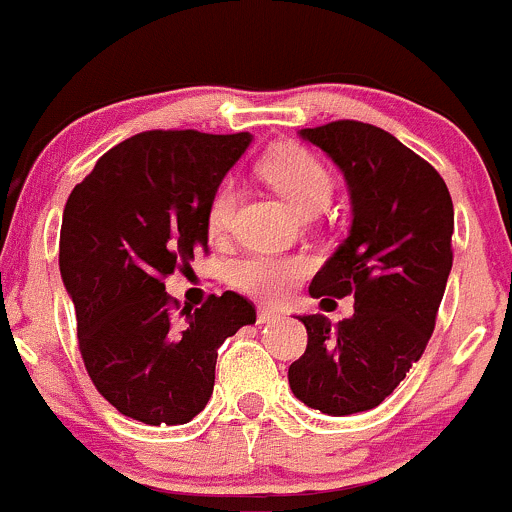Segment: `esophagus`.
I'll list each match as a JSON object with an SVG mask.
<instances>
[{
  "label": "esophagus",
  "instance_id": "obj_1",
  "mask_svg": "<svg viewBox=\"0 0 512 512\" xmlns=\"http://www.w3.org/2000/svg\"><path fill=\"white\" fill-rule=\"evenodd\" d=\"M278 318H281V313H278L276 308H268V305H261V308H258V325L273 323V320Z\"/></svg>",
  "mask_w": 512,
  "mask_h": 512
}]
</instances>
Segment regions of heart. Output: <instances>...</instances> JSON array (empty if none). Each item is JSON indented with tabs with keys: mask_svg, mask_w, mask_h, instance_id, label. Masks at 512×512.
Returning <instances> with one entry per match:
<instances>
[{
	"mask_svg": "<svg viewBox=\"0 0 512 512\" xmlns=\"http://www.w3.org/2000/svg\"><path fill=\"white\" fill-rule=\"evenodd\" d=\"M261 172L266 182L300 214L328 207L330 194H333V177L313 152L303 150V147H283L266 157ZM234 204L236 187L231 182L221 184L207 209L209 234L221 236L229 229ZM305 271H308V261L303 256L254 254L236 263L234 283L241 291L256 295V298L283 300L303 278Z\"/></svg>",
	"mask_w": 512,
	"mask_h": 512,
	"instance_id": "1",
	"label": "heart"
}]
</instances>
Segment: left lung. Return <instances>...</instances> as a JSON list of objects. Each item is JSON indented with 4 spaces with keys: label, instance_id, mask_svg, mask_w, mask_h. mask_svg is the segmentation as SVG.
Returning a JSON list of instances; mask_svg holds the SVG:
<instances>
[{
    "label": "left lung",
    "instance_id": "left-lung-1",
    "mask_svg": "<svg viewBox=\"0 0 512 512\" xmlns=\"http://www.w3.org/2000/svg\"><path fill=\"white\" fill-rule=\"evenodd\" d=\"M347 182V239L310 283V295L355 298L352 318L298 315L303 357L288 367L310 409L347 416L382 404L419 362L451 273L453 202L439 172L394 135L357 120L300 130Z\"/></svg>",
    "mask_w": 512,
    "mask_h": 512
}]
</instances>
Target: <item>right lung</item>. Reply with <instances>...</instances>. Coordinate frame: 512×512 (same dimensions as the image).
Listing matches in <instances>:
<instances>
[{"label": "right lung", "instance_id": "right-lung-1", "mask_svg": "<svg viewBox=\"0 0 512 512\" xmlns=\"http://www.w3.org/2000/svg\"><path fill=\"white\" fill-rule=\"evenodd\" d=\"M251 133L150 130L120 142L63 209L59 266L93 384L142 424H187L214 392L217 350L256 323L244 295L172 313L162 278L207 251V209Z\"/></svg>", "mask_w": 512, "mask_h": 512}]
</instances>
